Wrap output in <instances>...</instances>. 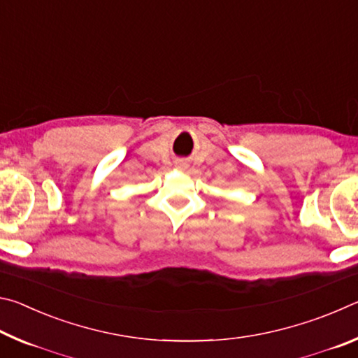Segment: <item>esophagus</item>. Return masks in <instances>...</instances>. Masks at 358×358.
<instances>
[{"label": "esophagus", "mask_w": 358, "mask_h": 358, "mask_svg": "<svg viewBox=\"0 0 358 358\" xmlns=\"http://www.w3.org/2000/svg\"><path fill=\"white\" fill-rule=\"evenodd\" d=\"M180 166H183V164H180Z\"/></svg>", "instance_id": "obj_1"}]
</instances>
